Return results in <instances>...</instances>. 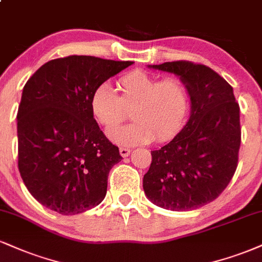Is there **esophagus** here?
I'll use <instances>...</instances> for the list:
<instances>
[{
	"label": "esophagus",
	"instance_id": "34e87169",
	"mask_svg": "<svg viewBox=\"0 0 262 262\" xmlns=\"http://www.w3.org/2000/svg\"><path fill=\"white\" fill-rule=\"evenodd\" d=\"M119 154H121L122 157H128L130 155V149H128V147H121L119 149Z\"/></svg>",
	"mask_w": 262,
	"mask_h": 262
}]
</instances>
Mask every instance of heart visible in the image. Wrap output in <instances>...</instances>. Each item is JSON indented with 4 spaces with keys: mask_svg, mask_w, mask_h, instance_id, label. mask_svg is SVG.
<instances>
[{
    "mask_svg": "<svg viewBox=\"0 0 262 262\" xmlns=\"http://www.w3.org/2000/svg\"><path fill=\"white\" fill-rule=\"evenodd\" d=\"M117 95L111 85L103 83L90 99L91 113L106 130L117 127L128 117L135 122L108 132L116 144L133 146L157 140L172 139L184 124L190 106L187 84L177 77L160 79L145 71L130 72L118 80Z\"/></svg>",
    "mask_w": 262,
    "mask_h": 262,
    "instance_id": "b5f03b06",
    "label": "heart"
}]
</instances>
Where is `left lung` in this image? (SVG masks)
Returning a JSON list of instances; mask_svg holds the SVG:
<instances>
[{
  "instance_id": "8db88e82",
  "label": "left lung",
  "mask_w": 262,
  "mask_h": 262,
  "mask_svg": "<svg viewBox=\"0 0 262 262\" xmlns=\"http://www.w3.org/2000/svg\"><path fill=\"white\" fill-rule=\"evenodd\" d=\"M149 68L176 74L187 84L190 116L168 144L151 151L145 195L167 210L199 209L225 190L238 166L241 121L233 88L215 71L193 62Z\"/></svg>"
}]
</instances>
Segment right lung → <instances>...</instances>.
<instances>
[{"label":"right lung","instance_id":"1","mask_svg":"<svg viewBox=\"0 0 262 262\" xmlns=\"http://www.w3.org/2000/svg\"><path fill=\"white\" fill-rule=\"evenodd\" d=\"M133 64L94 56L52 59L25 84L17 115L18 167L41 205L77 215L105 199L111 168L122 160L90 108L100 84Z\"/></svg>","mask_w":262,"mask_h":262}]
</instances>
